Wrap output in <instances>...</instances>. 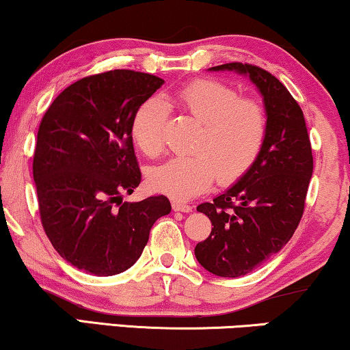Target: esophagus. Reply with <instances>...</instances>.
Listing matches in <instances>:
<instances>
[{"label":"esophagus","mask_w":350,"mask_h":350,"mask_svg":"<svg viewBox=\"0 0 350 350\" xmlns=\"http://www.w3.org/2000/svg\"><path fill=\"white\" fill-rule=\"evenodd\" d=\"M172 208H174L175 212H185V213H188V212H191V210H193V208L189 207V205L176 202V200H174V202H172Z\"/></svg>","instance_id":"esophagus-1"}]
</instances>
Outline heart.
Returning a JSON list of instances; mask_svg holds the SVG:
<instances>
[{
    "label": "heart",
    "mask_w": 350,
    "mask_h": 350,
    "mask_svg": "<svg viewBox=\"0 0 350 350\" xmlns=\"http://www.w3.org/2000/svg\"><path fill=\"white\" fill-rule=\"evenodd\" d=\"M172 100L200 126L191 146L194 154L172 157L151 169L152 189L185 200L208 189L217 176L221 185L241 180L265 145L267 119L262 105L213 79H196ZM167 121L164 100L152 97L140 105L132 119V137L143 154H161Z\"/></svg>",
    "instance_id": "b5f03b06"
}]
</instances>
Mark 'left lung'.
I'll return each instance as SVG.
<instances>
[{
    "instance_id": "8db88e82",
    "label": "left lung",
    "mask_w": 350,
    "mask_h": 350,
    "mask_svg": "<svg viewBox=\"0 0 350 350\" xmlns=\"http://www.w3.org/2000/svg\"><path fill=\"white\" fill-rule=\"evenodd\" d=\"M210 70L250 76L267 114L265 145L252 169L213 202L198 207L213 224L194 248L200 266L219 277H241L275 255L295 234L314 170L312 148L303 109L269 71L241 62Z\"/></svg>"
}]
</instances>
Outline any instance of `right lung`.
Returning <instances> with one entry per match:
<instances>
[{"label":"right lung","instance_id":"right-lung-1","mask_svg":"<svg viewBox=\"0 0 350 350\" xmlns=\"http://www.w3.org/2000/svg\"><path fill=\"white\" fill-rule=\"evenodd\" d=\"M164 79L133 70L85 76L59 94L38 129L33 156L41 224L75 267L114 275L140 258L165 196L122 202L140 185L132 119Z\"/></svg>","mask_w":350,"mask_h":350}]
</instances>
